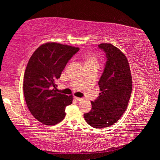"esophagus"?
I'll use <instances>...</instances> for the list:
<instances>
[{
  "label": "esophagus",
  "instance_id": "esophagus-1",
  "mask_svg": "<svg viewBox=\"0 0 160 160\" xmlns=\"http://www.w3.org/2000/svg\"><path fill=\"white\" fill-rule=\"evenodd\" d=\"M74 99L76 100V101H82V98H80V97H75Z\"/></svg>",
  "mask_w": 160,
  "mask_h": 160
}]
</instances>
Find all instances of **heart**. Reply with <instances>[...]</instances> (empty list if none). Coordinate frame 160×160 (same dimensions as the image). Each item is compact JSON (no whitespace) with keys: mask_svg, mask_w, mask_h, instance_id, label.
<instances>
[{"mask_svg":"<svg viewBox=\"0 0 160 160\" xmlns=\"http://www.w3.org/2000/svg\"><path fill=\"white\" fill-rule=\"evenodd\" d=\"M98 61L97 58L94 55L89 54L85 57V65H97Z\"/></svg>","mask_w":160,"mask_h":160,"instance_id":"obj_1","label":"heart"}]
</instances>
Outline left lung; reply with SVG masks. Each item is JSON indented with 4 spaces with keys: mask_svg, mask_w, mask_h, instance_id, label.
Instances as JSON below:
<instances>
[{
    "mask_svg": "<svg viewBox=\"0 0 160 160\" xmlns=\"http://www.w3.org/2000/svg\"><path fill=\"white\" fill-rule=\"evenodd\" d=\"M98 47L104 52L107 60L98 82L101 93L91 102V111L84 113V118L93 128H104L117 122L126 110L131 95L132 77L122 51L107 43Z\"/></svg>",
    "mask_w": 160,
    "mask_h": 160,
    "instance_id": "8db88e82",
    "label": "left lung"
}]
</instances>
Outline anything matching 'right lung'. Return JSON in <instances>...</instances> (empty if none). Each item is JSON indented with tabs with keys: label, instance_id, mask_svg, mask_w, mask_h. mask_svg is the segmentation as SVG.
Wrapping results in <instances>:
<instances>
[{
	"label": "right lung",
	"instance_id": "obj_1",
	"mask_svg": "<svg viewBox=\"0 0 160 160\" xmlns=\"http://www.w3.org/2000/svg\"><path fill=\"white\" fill-rule=\"evenodd\" d=\"M80 48L54 42L42 44L29 58L24 75L26 104L34 117L45 125L63 121L66 107L72 96L58 93L56 80L66 64Z\"/></svg>",
	"mask_w": 160,
	"mask_h": 160
}]
</instances>
